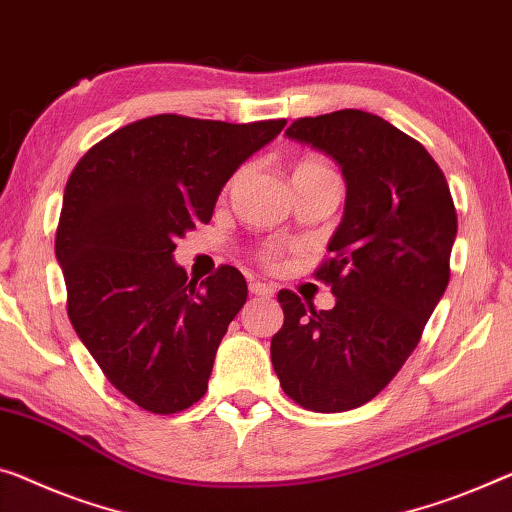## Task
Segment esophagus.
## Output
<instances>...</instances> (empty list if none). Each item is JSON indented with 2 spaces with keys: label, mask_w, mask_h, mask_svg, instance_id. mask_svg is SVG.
Listing matches in <instances>:
<instances>
[{
  "label": "esophagus",
  "mask_w": 512,
  "mask_h": 512,
  "mask_svg": "<svg viewBox=\"0 0 512 512\" xmlns=\"http://www.w3.org/2000/svg\"><path fill=\"white\" fill-rule=\"evenodd\" d=\"M249 290H251V295H261V297L274 295V288L270 286V283H263V281H251Z\"/></svg>",
  "instance_id": "esophagus-1"
}]
</instances>
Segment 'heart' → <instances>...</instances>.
Masks as SVG:
<instances>
[{
    "instance_id": "1",
    "label": "heart",
    "mask_w": 512,
    "mask_h": 512,
    "mask_svg": "<svg viewBox=\"0 0 512 512\" xmlns=\"http://www.w3.org/2000/svg\"><path fill=\"white\" fill-rule=\"evenodd\" d=\"M297 169H311V171H325L327 167H325V164H322V162H318V160H304L302 164H300V167H297ZM295 169V171H297ZM267 258H274V251H267Z\"/></svg>"
}]
</instances>
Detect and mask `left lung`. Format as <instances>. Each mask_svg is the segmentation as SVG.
Here are the masks:
<instances>
[{
    "label": "left lung",
    "mask_w": 512,
    "mask_h": 512,
    "mask_svg": "<svg viewBox=\"0 0 512 512\" xmlns=\"http://www.w3.org/2000/svg\"><path fill=\"white\" fill-rule=\"evenodd\" d=\"M288 139L341 167L345 210L316 277L334 309L316 311L281 290L283 327L270 355L281 389L313 412L373 400L419 343L448 286L458 233L451 190L419 141L361 109L297 119Z\"/></svg>",
    "instance_id": "1"
}]
</instances>
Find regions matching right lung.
<instances>
[{
	"mask_svg": "<svg viewBox=\"0 0 512 512\" xmlns=\"http://www.w3.org/2000/svg\"><path fill=\"white\" fill-rule=\"evenodd\" d=\"M283 125L151 116L102 139L68 178L54 240L68 318L107 380L148 412H183L206 393L247 302L231 265L187 281L176 240L210 222L222 187Z\"/></svg>",
	"mask_w": 512,
	"mask_h": 512,
	"instance_id": "1",
	"label": "right lung"
}]
</instances>
